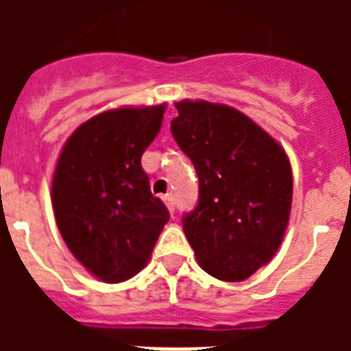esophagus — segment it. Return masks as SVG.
Listing matches in <instances>:
<instances>
[{
  "label": "esophagus",
  "mask_w": 351,
  "mask_h": 351,
  "mask_svg": "<svg viewBox=\"0 0 351 351\" xmlns=\"http://www.w3.org/2000/svg\"><path fill=\"white\" fill-rule=\"evenodd\" d=\"M163 203L169 208V213H175V199H173V195H163Z\"/></svg>",
  "instance_id": "34e87169"
}]
</instances>
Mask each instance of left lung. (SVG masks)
<instances>
[{"mask_svg": "<svg viewBox=\"0 0 351 351\" xmlns=\"http://www.w3.org/2000/svg\"><path fill=\"white\" fill-rule=\"evenodd\" d=\"M171 133L197 171L199 201L182 228L210 276L241 282L272 259L286 233L293 180L284 148L237 108L175 103Z\"/></svg>", "mask_w": 351, "mask_h": 351, "instance_id": "8db88e82", "label": "left lung"}]
</instances>
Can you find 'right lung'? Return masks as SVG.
<instances>
[{"label": "right lung", "instance_id": "1", "mask_svg": "<svg viewBox=\"0 0 351 351\" xmlns=\"http://www.w3.org/2000/svg\"><path fill=\"white\" fill-rule=\"evenodd\" d=\"M163 112L165 105L101 112L77 128L60 154L52 178L58 229L73 256L103 282L135 276L169 221L141 165Z\"/></svg>", "mask_w": 351, "mask_h": 351}]
</instances>
